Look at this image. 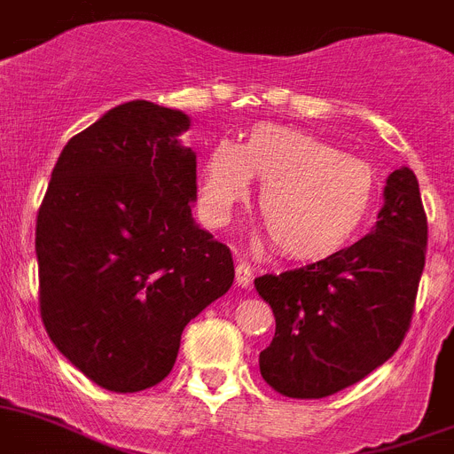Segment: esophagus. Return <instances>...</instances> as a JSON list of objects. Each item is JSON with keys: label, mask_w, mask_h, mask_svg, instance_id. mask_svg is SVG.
I'll use <instances>...</instances> for the list:
<instances>
[{"label": "esophagus", "mask_w": 454, "mask_h": 454, "mask_svg": "<svg viewBox=\"0 0 454 454\" xmlns=\"http://www.w3.org/2000/svg\"><path fill=\"white\" fill-rule=\"evenodd\" d=\"M250 282H253V266L247 264L246 259H236V285L246 289Z\"/></svg>", "instance_id": "esophagus-1"}]
</instances>
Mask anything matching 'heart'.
Instances as JSON below:
<instances>
[{
	"instance_id": "1",
	"label": "heart",
	"mask_w": 454,
	"mask_h": 454,
	"mask_svg": "<svg viewBox=\"0 0 454 454\" xmlns=\"http://www.w3.org/2000/svg\"><path fill=\"white\" fill-rule=\"evenodd\" d=\"M262 181L257 213L275 247L292 259L338 254L363 231L377 201V169L315 135L257 123L241 145L220 139L200 174V211L224 224Z\"/></svg>"
}]
</instances>
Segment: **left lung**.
Here are the masks:
<instances>
[{
    "mask_svg": "<svg viewBox=\"0 0 454 454\" xmlns=\"http://www.w3.org/2000/svg\"><path fill=\"white\" fill-rule=\"evenodd\" d=\"M372 234L303 269L254 280L275 317L259 372L275 393L319 400L383 365L404 342L427 254L416 174L395 169Z\"/></svg>",
    "mask_w": 454,
    "mask_h": 454,
    "instance_id": "1",
    "label": "left lung"
}]
</instances>
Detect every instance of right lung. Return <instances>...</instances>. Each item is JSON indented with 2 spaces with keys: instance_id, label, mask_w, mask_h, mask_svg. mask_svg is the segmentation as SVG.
Wrapping results in <instances>:
<instances>
[{
  "instance_id": "1",
  "label": "right lung",
  "mask_w": 454,
  "mask_h": 454,
  "mask_svg": "<svg viewBox=\"0 0 454 454\" xmlns=\"http://www.w3.org/2000/svg\"><path fill=\"white\" fill-rule=\"evenodd\" d=\"M179 110L130 100L73 135L36 218L38 308L54 347L112 393L168 377L190 319L234 282L200 230L197 160Z\"/></svg>"
}]
</instances>
